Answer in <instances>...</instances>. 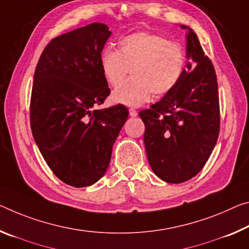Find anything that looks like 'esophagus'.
I'll return each instance as SVG.
<instances>
[{"label": "esophagus", "instance_id": "obj_1", "mask_svg": "<svg viewBox=\"0 0 249 249\" xmlns=\"http://www.w3.org/2000/svg\"><path fill=\"white\" fill-rule=\"evenodd\" d=\"M137 115V110L135 108H129V116L135 117Z\"/></svg>", "mask_w": 249, "mask_h": 249}]
</instances>
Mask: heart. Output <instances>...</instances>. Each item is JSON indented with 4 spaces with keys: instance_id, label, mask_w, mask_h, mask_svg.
Masks as SVG:
<instances>
[{
    "instance_id": "obj_1",
    "label": "heart",
    "mask_w": 249,
    "mask_h": 249,
    "mask_svg": "<svg viewBox=\"0 0 249 249\" xmlns=\"http://www.w3.org/2000/svg\"><path fill=\"white\" fill-rule=\"evenodd\" d=\"M187 64L186 51L179 43L163 35L139 31L122 37L118 51L107 46L102 51L100 68L105 81L116 86L132 69V78L114 89L116 104L141 106L167 95L178 85Z\"/></svg>"
}]
</instances>
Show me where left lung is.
<instances>
[{
    "instance_id": "8db88e82",
    "label": "left lung",
    "mask_w": 249,
    "mask_h": 249,
    "mask_svg": "<svg viewBox=\"0 0 249 249\" xmlns=\"http://www.w3.org/2000/svg\"><path fill=\"white\" fill-rule=\"evenodd\" d=\"M187 34L185 73L175 89L140 112L144 143L153 172L166 183L178 184L202 171L219 135L218 84L212 61L197 35Z\"/></svg>"
}]
</instances>
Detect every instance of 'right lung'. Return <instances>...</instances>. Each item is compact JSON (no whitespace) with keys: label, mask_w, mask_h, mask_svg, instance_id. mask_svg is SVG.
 <instances>
[{"label":"right lung","mask_w":249,"mask_h":249,"mask_svg":"<svg viewBox=\"0 0 249 249\" xmlns=\"http://www.w3.org/2000/svg\"><path fill=\"white\" fill-rule=\"evenodd\" d=\"M110 31L92 23L53 38L37 62L30 120L35 143L65 184L89 186L105 174L113 144L128 117L118 104L96 109L110 89L100 68Z\"/></svg>","instance_id":"1"}]
</instances>
